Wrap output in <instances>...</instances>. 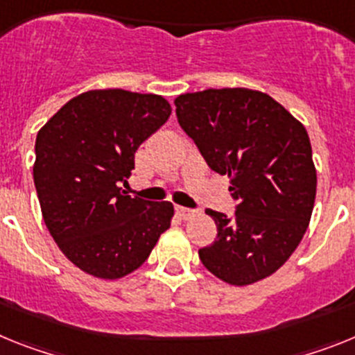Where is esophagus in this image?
<instances>
[{"mask_svg": "<svg viewBox=\"0 0 355 355\" xmlns=\"http://www.w3.org/2000/svg\"><path fill=\"white\" fill-rule=\"evenodd\" d=\"M175 212H177V216L180 218V220H191V218H195L196 212L191 211V209H186V207H177L175 209Z\"/></svg>", "mask_w": 355, "mask_h": 355, "instance_id": "34e87169", "label": "esophagus"}]
</instances>
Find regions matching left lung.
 Wrapping results in <instances>:
<instances>
[{
    "mask_svg": "<svg viewBox=\"0 0 355 355\" xmlns=\"http://www.w3.org/2000/svg\"><path fill=\"white\" fill-rule=\"evenodd\" d=\"M177 119L237 200L229 220L209 209L216 241L198 252L212 275L250 286L273 275L300 245L316 198L306 126L261 91L207 89L175 98Z\"/></svg>",
    "mask_w": 355,
    "mask_h": 355,
    "instance_id": "1",
    "label": "left lung"
}]
</instances>
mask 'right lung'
<instances>
[{
	"label": "right lung",
	"instance_id": "add662e5",
	"mask_svg": "<svg viewBox=\"0 0 355 355\" xmlns=\"http://www.w3.org/2000/svg\"><path fill=\"white\" fill-rule=\"evenodd\" d=\"M159 94L94 89L67 101L35 139L33 182L49 234L89 275L118 280L152 254L173 203L130 198L121 189L141 143L168 121Z\"/></svg>",
	"mask_w": 355,
	"mask_h": 355
}]
</instances>
